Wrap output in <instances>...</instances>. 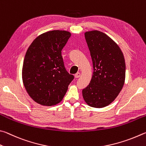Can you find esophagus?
Returning a JSON list of instances; mask_svg holds the SVG:
<instances>
[{"label":"esophagus","mask_w":146,"mask_h":146,"mask_svg":"<svg viewBox=\"0 0 146 146\" xmlns=\"http://www.w3.org/2000/svg\"><path fill=\"white\" fill-rule=\"evenodd\" d=\"M80 76H81V74H80V72H78V73L76 74L75 76H74V77H75L76 78H78L80 77Z\"/></svg>","instance_id":"1"}]
</instances>
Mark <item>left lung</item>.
Returning <instances> with one entry per match:
<instances>
[{"label": "left lung", "instance_id": "1", "mask_svg": "<svg viewBox=\"0 0 146 146\" xmlns=\"http://www.w3.org/2000/svg\"><path fill=\"white\" fill-rule=\"evenodd\" d=\"M93 63L89 85L82 91L86 103L94 108L109 105L123 87L126 76L124 57L119 45L99 31L85 33Z\"/></svg>", "mask_w": 146, "mask_h": 146}]
</instances>
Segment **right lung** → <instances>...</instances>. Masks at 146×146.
Listing matches in <instances>:
<instances>
[{"instance_id": "1", "label": "right lung", "mask_w": 146, "mask_h": 146, "mask_svg": "<svg viewBox=\"0 0 146 146\" xmlns=\"http://www.w3.org/2000/svg\"><path fill=\"white\" fill-rule=\"evenodd\" d=\"M70 36L66 31H50L38 36L27 48L23 83L29 96L41 105L51 106L62 101L74 78L66 70L61 56Z\"/></svg>"}]
</instances>
